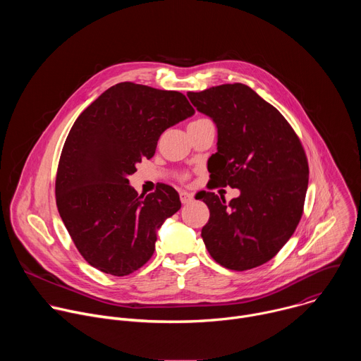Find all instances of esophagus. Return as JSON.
<instances>
[{
	"label": "esophagus",
	"mask_w": 361,
	"mask_h": 361,
	"mask_svg": "<svg viewBox=\"0 0 361 361\" xmlns=\"http://www.w3.org/2000/svg\"><path fill=\"white\" fill-rule=\"evenodd\" d=\"M180 200L183 204H188L192 201V194H190L187 191H180Z\"/></svg>",
	"instance_id": "34e87169"
}]
</instances>
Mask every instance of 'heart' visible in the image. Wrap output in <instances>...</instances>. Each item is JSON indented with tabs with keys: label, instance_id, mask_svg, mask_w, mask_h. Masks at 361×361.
<instances>
[{
	"label": "heart",
	"instance_id": "heart-1",
	"mask_svg": "<svg viewBox=\"0 0 361 361\" xmlns=\"http://www.w3.org/2000/svg\"><path fill=\"white\" fill-rule=\"evenodd\" d=\"M195 121H198V120H195ZM187 177H188V176H187V174H183V176H181V178H183V180H185V178H187Z\"/></svg>",
	"mask_w": 361,
	"mask_h": 361
}]
</instances>
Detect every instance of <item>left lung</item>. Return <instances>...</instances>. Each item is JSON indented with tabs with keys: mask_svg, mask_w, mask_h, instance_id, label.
Listing matches in <instances>:
<instances>
[{
	"mask_svg": "<svg viewBox=\"0 0 361 361\" xmlns=\"http://www.w3.org/2000/svg\"><path fill=\"white\" fill-rule=\"evenodd\" d=\"M187 95L217 126V152L209 160L214 187L240 190L230 202L216 192L198 194L210 210L202 241L226 269L259 267L281 250L302 216L308 185L304 148L281 113L244 84Z\"/></svg>",
	"mask_w": 361,
	"mask_h": 361,
	"instance_id": "obj_1",
	"label": "left lung"
}]
</instances>
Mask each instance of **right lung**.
<instances>
[{
    "instance_id": "obj_1",
    "label": "right lung",
    "mask_w": 361,
    "mask_h": 361,
    "mask_svg": "<svg viewBox=\"0 0 361 361\" xmlns=\"http://www.w3.org/2000/svg\"><path fill=\"white\" fill-rule=\"evenodd\" d=\"M192 114L178 91L126 81L102 92L75 120L61 151L56 201L90 266L123 277L151 259L157 230L181 207L180 195L167 184L138 195L128 176L154 156L169 127Z\"/></svg>"
}]
</instances>
